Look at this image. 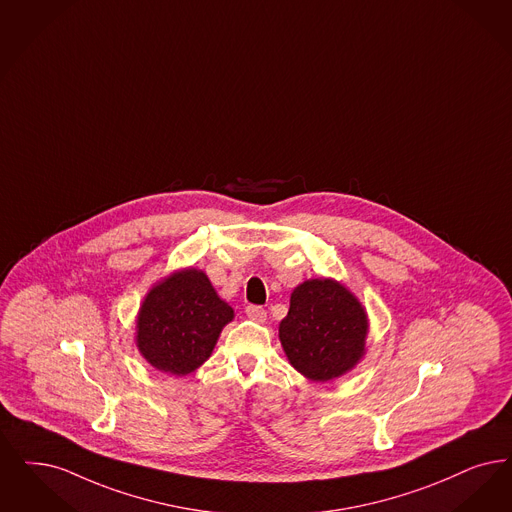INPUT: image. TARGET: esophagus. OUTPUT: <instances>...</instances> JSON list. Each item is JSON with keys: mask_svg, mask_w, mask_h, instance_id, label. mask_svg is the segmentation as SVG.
<instances>
[{"mask_svg": "<svg viewBox=\"0 0 512 512\" xmlns=\"http://www.w3.org/2000/svg\"><path fill=\"white\" fill-rule=\"evenodd\" d=\"M247 318L257 322V324H265L266 310L263 307H255V305H249L246 308Z\"/></svg>", "mask_w": 512, "mask_h": 512, "instance_id": "1", "label": "esophagus"}]
</instances>
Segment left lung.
Segmentation results:
<instances>
[{"mask_svg": "<svg viewBox=\"0 0 512 512\" xmlns=\"http://www.w3.org/2000/svg\"><path fill=\"white\" fill-rule=\"evenodd\" d=\"M368 312L345 284L310 278L293 289L278 337L287 360L303 377L328 383L366 356Z\"/></svg>", "mask_w": 512, "mask_h": 512, "instance_id": "8db88e82", "label": "left lung"}]
</instances>
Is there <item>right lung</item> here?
Wrapping results in <instances>:
<instances>
[{"label":"right lung","mask_w":512,"mask_h":512,"mask_svg":"<svg viewBox=\"0 0 512 512\" xmlns=\"http://www.w3.org/2000/svg\"><path fill=\"white\" fill-rule=\"evenodd\" d=\"M234 308L219 297L207 274L186 266L156 282L135 320V345L158 371L183 377L211 356Z\"/></svg>","instance_id":"obj_1"}]
</instances>
